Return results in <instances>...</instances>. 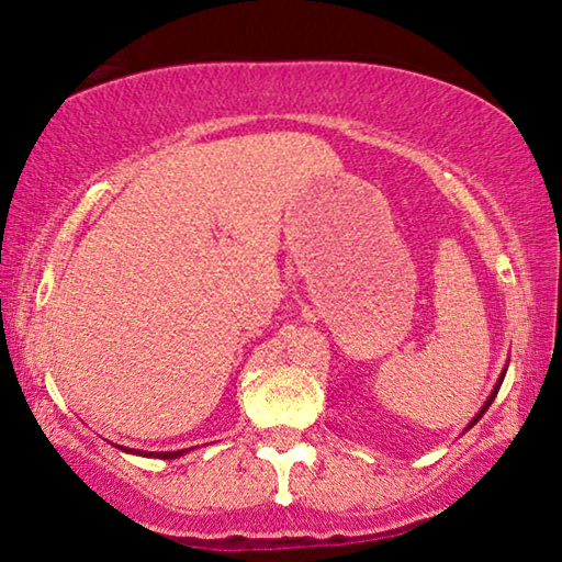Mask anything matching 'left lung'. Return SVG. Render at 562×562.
Instances as JSON below:
<instances>
[{
  "label": "left lung",
  "mask_w": 562,
  "mask_h": 562,
  "mask_svg": "<svg viewBox=\"0 0 562 562\" xmlns=\"http://www.w3.org/2000/svg\"><path fill=\"white\" fill-rule=\"evenodd\" d=\"M504 378H506V370L504 372H501V378H498V382H496V387H494V392H491V397L484 402V407H481V412H479V415L474 417V419H471V425L469 427H474L476 425V422L481 419V417H484V412L491 407V402H494V397L498 395V387H501V382H504Z\"/></svg>",
  "instance_id": "1"
}]
</instances>
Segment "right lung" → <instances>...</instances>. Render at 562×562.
<instances>
[{"mask_svg": "<svg viewBox=\"0 0 562 562\" xmlns=\"http://www.w3.org/2000/svg\"><path fill=\"white\" fill-rule=\"evenodd\" d=\"M123 451H131V454H140V457H160V459H177L187 454V449H180V451H140V449H127V447H121Z\"/></svg>", "mask_w": 562, "mask_h": 562, "instance_id": "1", "label": "right lung"}]
</instances>
